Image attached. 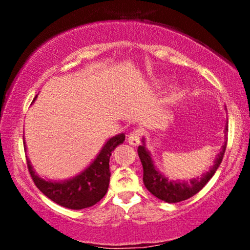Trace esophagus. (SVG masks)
<instances>
[{"instance_id":"34e87169","label":"esophagus","mask_w":250,"mask_h":250,"mask_svg":"<svg viewBox=\"0 0 250 250\" xmlns=\"http://www.w3.org/2000/svg\"><path fill=\"white\" fill-rule=\"evenodd\" d=\"M128 143L129 145L134 146V147H136V146H139L140 143V130H133L130 134L128 135Z\"/></svg>"}]
</instances>
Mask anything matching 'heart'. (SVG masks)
<instances>
[{"label":"heart","mask_w":250,"mask_h":250,"mask_svg":"<svg viewBox=\"0 0 250 250\" xmlns=\"http://www.w3.org/2000/svg\"><path fill=\"white\" fill-rule=\"evenodd\" d=\"M175 94H176V91H174V95H175Z\"/></svg>","instance_id":"b5f03b06"}]
</instances>
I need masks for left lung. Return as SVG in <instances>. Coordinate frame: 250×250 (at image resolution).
Wrapping results in <instances>:
<instances>
[{"instance_id": "left-lung-1", "label": "left lung", "mask_w": 250, "mask_h": 250, "mask_svg": "<svg viewBox=\"0 0 250 250\" xmlns=\"http://www.w3.org/2000/svg\"><path fill=\"white\" fill-rule=\"evenodd\" d=\"M225 130L228 131V122H227ZM142 142L143 145L139 146L137 153H139V157L143 167V183L154 196L168 203L181 202V201L187 200L199 193L201 189L207 185L208 181L214 176L215 171L219 169L227 147V142H225L220 153L215 157L213 167H210L208 171L203 173L201 177H194L187 182V181L169 180L168 177H166L159 169L155 167L151 154L146 148L145 139Z\"/></svg>"}]
</instances>
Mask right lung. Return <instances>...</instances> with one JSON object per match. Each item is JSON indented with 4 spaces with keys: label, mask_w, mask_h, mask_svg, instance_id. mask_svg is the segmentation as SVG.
Instances as JSON below:
<instances>
[{
    "label": "right lung",
    "mask_w": 250,
    "mask_h": 250,
    "mask_svg": "<svg viewBox=\"0 0 250 250\" xmlns=\"http://www.w3.org/2000/svg\"><path fill=\"white\" fill-rule=\"evenodd\" d=\"M34 99V101L36 100ZM33 101V102H34ZM125 135L119 134L110 137L104 143L94 161L84 170L68 180L51 181L40 177L35 173L30 160L27 157V166L34 183L51 201L69 209H83L94 206L104 196L109 187L110 170L109 160L117 146L125 141ZM23 145H25L23 139ZM27 153V148H24Z\"/></svg>",
    "instance_id": "right-lung-1"
}]
</instances>
